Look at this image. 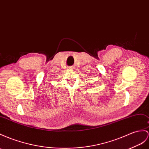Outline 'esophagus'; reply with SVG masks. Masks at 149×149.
I'll return each instance as SVG.
<instances>
[{"label": "esophagus", "mask_w": 149, "mask_h": 149, "mask_svg": "<svg viewBox=\"0 0 149 149\" xmlns=\"http://www.w3.org/2000/svg\"><path fill=\"white\" fill-rule=\"evenodd\" d=\"M70 68H71V67H70Z\"/></svg>", "instance_id": "34e87169"}]
</instances>
